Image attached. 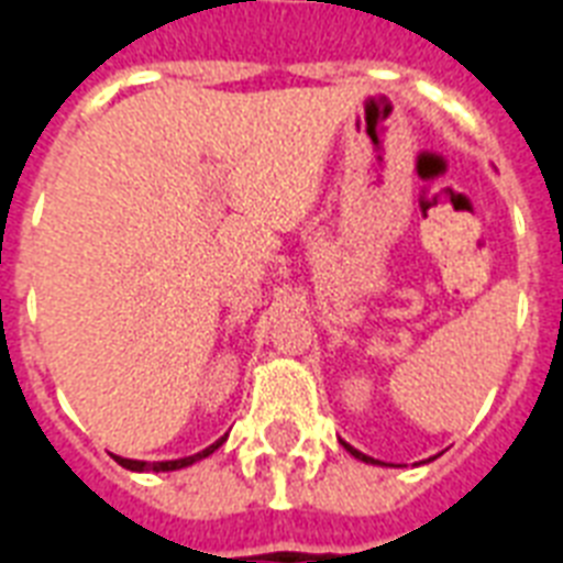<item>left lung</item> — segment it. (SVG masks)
<instances>
[{"instance_id":"8db88e82","label":"left lung","mask_w":563,"mask_h":563,"mask_svg":"<svg viewBox=\"0 0 563 563\" xmlns=\"http://www.w3.org/2000/svg\"><path fill=\"white\" fill-rule=\"evenodd\" d=\"M343 446H346V452H350V455H355V459H361V461H367V464H376V461L369 459V455H364V452H358V449H352L350 443H343Z\"/></svg>"}]
</instances>
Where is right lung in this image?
Segmentation results:
<instances>
[{
	"instance_id": "1",
	"label": "right lung",
	"mask_w": 563,
	"mask_h": 563,
	"mask_svg": "<svg viewBox=\"0 0 563 563\" xmlns=\"http://www.w3.org/2000/svg\"><path fill=\"white\" fill-rule=\"evenodd\" d=\"M225 440V438H222ZM222 440H217L213 446L202 449V452H196V455H187V459H178V461H155V464H146V461H132V459H120V455H114L117 464L125 470H134V473H146V470H152V473H167V470H181V467H190L194 461L205 459V455H211L213 449L222 446Z\"/></svg>"
}]
</instances>
